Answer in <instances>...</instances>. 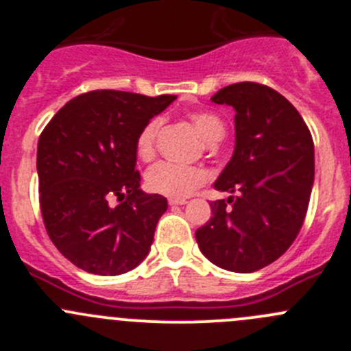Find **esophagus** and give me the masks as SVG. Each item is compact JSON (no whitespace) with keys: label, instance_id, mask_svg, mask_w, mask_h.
I'll use <instances>...</instances> for the list:
<instances>
[{"label":"esophagus","instance_id":"1","mask_svg":"<svg viewBox=\"0 0 351 351\" xmlns=\"http://www.w3.org/2000/svg\"><path fill=\"white\" fill-rule=\"evenodd\" d=\"M169 205L176 206V205H186L184 198H169Z\"/></svg>","mask_w":351,"mask_h":351}]
</instances>
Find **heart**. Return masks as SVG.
Returning a JSON list of instances; mask_svg holds the SVG:
<instances>
[{"mask_svg":"<svg viewBox=\"0 0 351 351\" xmlns=\"http://www.w3.org/2000/svg\"><path fill=\"white\" fill-rule=\"evenodd\" d=\"M193 125L206 143H215L226 134V123L212 112L189 113ZM160 128V120L152 119L143 125L136 138V153L139 158H152L155 152V138ZM206 181V172L199 167L179 165L172 162H158L149 167L145 173V184L148 191L170 198H186L199 184Z\"/></svg>","mask_w":351,"mask_h":351,"instance_id":"heart-1","label":"heart"}]
</instances>
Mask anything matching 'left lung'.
Listing matches in <instances>:
<instances>
[{
  "instance_id": "obj_1",
  "label": "left lung",
  "mask_w": 351,
  "mask_h": 351,
  "mask_svg": "<svg viewBox=\"0 0 351 351\" xmlns=\"http://www.w3.org/2000/svg\"><path fill=\"white\" fill-rule=\"evenodd\" d=\"M236 110V145L213 188L236 193L210 203L195 232L203 255L231 272H255L298 236L313 186V141L298 110L278 91L238 82L212 96Z\"/></svg>"
}]
</instances>
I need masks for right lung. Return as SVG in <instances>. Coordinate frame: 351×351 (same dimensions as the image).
Segmentation results:
<instances>
[{
  "mask_svg": "<svg viewBox=\"0 0 351 351\" xmlns=\"http://www.w3.org/2000/svg\"><path fill=\"white\" fill-rule=\"evenodd\" d=\"M173 99L86 93L60 108L39 136L43 220L53 245L79 269L119 276L149 253L167 198L139 188L136 138Z\"/></svg>",
  "mask_w": 351,
  "mask_h": 351,
  "instance_id": "1",
  "label": "right lung"
}]
</instances>
